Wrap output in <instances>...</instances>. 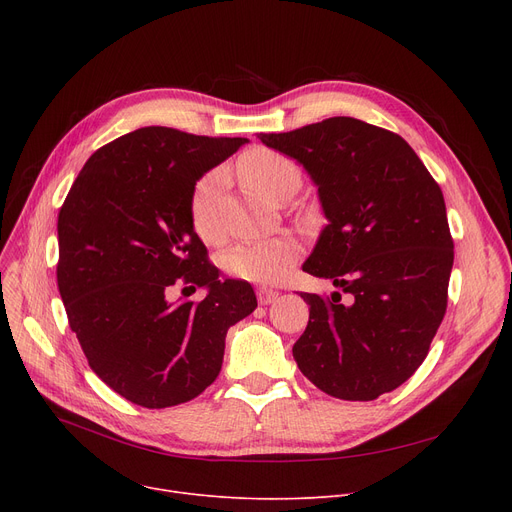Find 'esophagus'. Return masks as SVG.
<instances>
[{"label":"esophagus","instance_id":"1","mask_svg":"<svg viewBox=\"0 0 512 512\" xmlns=\"http://www.w3.org/2000/svg\"><path fill=\"white\" fill-rule=\"evenodd\" d=\"M257 294H259V303H261V305L276 303V299H278V292L272 290V288H265V286H261V288L257 290Z\"/></svg>","mask_w":512,"mask_h":512}]
</instances>
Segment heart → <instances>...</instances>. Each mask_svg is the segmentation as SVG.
I'll return each instance as SVG.
<instances>
[{"label": "heart", "mask_w": 512, "mask_h": 512, "mask_svg": "<svg viewBox=\"0 0 512 512\" xmlns=\"http://www.w3.org/2000/svg\"><path fill=\"white\" fill-rule=\"evenodd\" d=\"M238 172L242 180L255 193L270 201H280L297 191L301 170L292 159L280 151L255 147L242 153L238 159ZM224 182L222 170H211L195 184L188 199V215L195 232L213 245L222 238L218 226V197ZM299 255V245L290 236H270L251 242H240L224 255V270L242 280L276 282Z\"/></svg>", "instance_id": "1"}]
</instances>
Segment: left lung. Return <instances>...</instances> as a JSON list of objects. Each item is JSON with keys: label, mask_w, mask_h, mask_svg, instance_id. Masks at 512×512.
<instances>
[{"label": "left lung", "mask_w": 512, "mask_h": 512, "mask_svg": "<svg viewBox=\"0 0 512 512\" xmlns=\"http://www.w3.org/2000/svg\"><path fill=\"white\" fill-rule=\"evenodd\" d=\"M257 137L301 161L330 220L303 272L338 290L301 292L309 324L294 361L334 398L392 392L425 361L448 305L454 242L438 182L396 132L355 118Z\"/></svg>", "instance_id": "obj_1"}]
</instances>
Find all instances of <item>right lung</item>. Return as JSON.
<instances>
[{
    "mask_svg": "<svg viewBox=\"0 0 512 512\" xmlns=\"http://www.w3.org/2000/svg\"><path fill=\"white\" fill-rule=\"evenodd\" d=\"M245 143L139 128L89 157L60 209L70 330L101 382L134 405L199 396L222 369L228 328L257 307L249 282L220 280L188 215L197 180ZM172 285L210 292L174 306Z\"/></svg>",
    "mask_w": 512,
    "mask_h": 512,
    "instance_id": "1",
    "label": "right lung"
}]
</instances>
